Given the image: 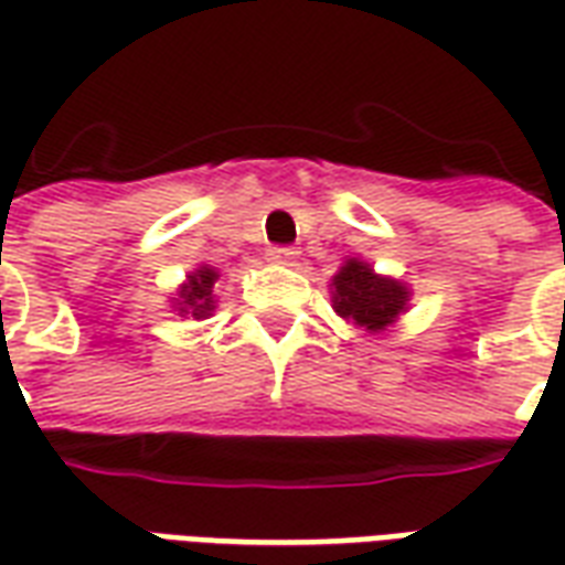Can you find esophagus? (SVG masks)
Returning a JSON list of instances; mask_svg holds the SVG:
<instances>
[{
	"mask_svg": "<svg viewBox=\"0 0 565 565\" xmlns=\"http://www.w3.org/2000/svg\"><path fill=\"white\" fill-rule=\"evenodd\" d=\"M266 257H269L271 263H284V266H287V263H294L296 259V250L294 247H271Z\"/></svg>",
	"mask_w": 565,
	"mask_h": 565,
	"instance_id": "1",
	"label": "esophagus"
}]
</instances>
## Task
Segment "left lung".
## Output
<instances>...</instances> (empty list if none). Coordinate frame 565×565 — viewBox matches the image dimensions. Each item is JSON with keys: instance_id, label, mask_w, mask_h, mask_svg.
<instances>
[{"instance_id": "1", "label": "left lung", "mask_w": 565, "mask_h": 565, "mask_svg": "<svg viewBox=\"0 0 565 565\" xmlns=\"http://www.w3.org/2000/svg\"><path fill=\"white\" fill-rule=\"evenodd\" d=\"M332 308L339 318L366 332H384L408 308V287L396 278L375 275L363 259L351 257L332 278Z\"/></svg>"}]
</instances>
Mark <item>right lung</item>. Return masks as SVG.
<instances>
[{"mask_svg": "<svg viewBox=\"0 0 565 565\" xmlns=\"http://www.w3.org/2000/svg\"><path fill=\"white\" fill-rule=\"evenodd\" d=\"M217 278L221 275L211 266H199L196 271H190L186 281L181 284V290H178V299H174L178 315H190L196 320L209 318L211 311L217 308V302H214V281Z\"/></svg>", "mask_w": 565, "mask_h": 565, "instance_id": "right-lung-1", "label": "right lung"}]
</instances>
